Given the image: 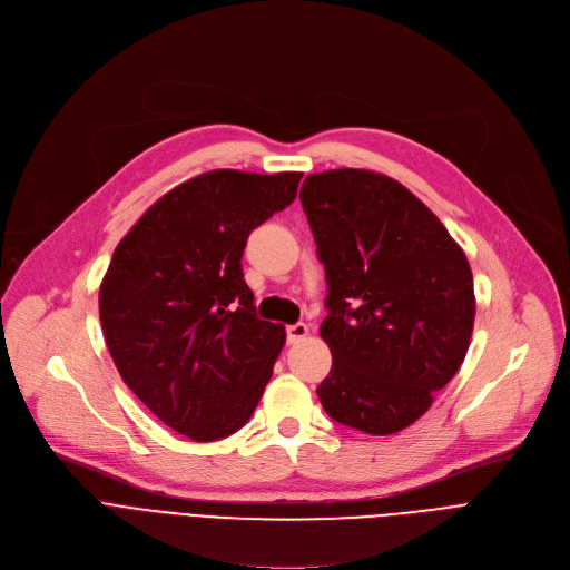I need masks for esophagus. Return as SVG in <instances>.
Wrapping results in <instances>:
<instances>
[{
	"label": "esophagus",
	"instance_id": "34e87169",
	"mask_svg": "<svg viewBox=\"0 0 570 570\" xmlns=\"http://www.w3.org/2000/svg\"><path fill=\"white\" fill-rule=\"evenodd\" d=\"M285 333H287V342H289V344H296V342H301L305 335L311 333V328L298 322V324H289V326L285 328Z\"/></svg>",
	"mask_w": 570,
	"mask_h": 570
}]
</instances>
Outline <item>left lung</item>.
<instances>
[{"mask_svg": "<svg viewBox=\"0 0 570 570\" xmlns=\"http://www.w3.org/2000/svg\"><path fill=\"white\" fill-rule=\"evenodd\" d=\"M298 198L328 285L320 335L333 367L320 402L344 426L397 433L429 411L468 354V257L441 218L387 175L315 173Z\"/></svg>", "mask_w": 570, "mask_h": 570, "instance_id": "obj_1", "label": "left lung"}]
</instances>
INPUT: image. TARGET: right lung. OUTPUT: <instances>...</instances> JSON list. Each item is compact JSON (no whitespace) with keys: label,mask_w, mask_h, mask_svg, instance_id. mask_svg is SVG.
<instances>
[{"label":"right lung","mask_w":570,"mask_h":570,"mask_svg":"<svg viewBox=\"0 0 570 570\" xmlns=\"http://www.w3.org/2000/svg\"><path fill=\"white\" fill-rule=\"evenodd\" d=\"M303 173L207 170L164 194L114 250L100 322L127 387L196 443L239 431L285 344L259 320L242 272L253 228L294 198Z\"/></svg>","instance_id":"1"}]
</instances>
